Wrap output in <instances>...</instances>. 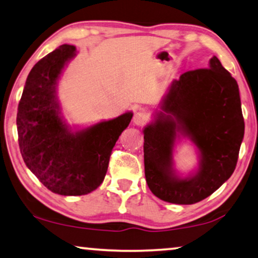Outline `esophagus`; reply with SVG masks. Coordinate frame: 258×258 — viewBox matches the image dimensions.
<instances>
[{
	"mask_svg": "<svg viewBox=\"0 0 258 258\" xmlns=\"http://www.w3.org/2000/svg\"><path fill=\"white\" fill-rule=\"evenodd\" d=\"M147 119H148L147 112H146L144 109H140V110H138L136 113H134L133 121H134V124H137V125H142L147 121Z\"/></svg>",
	"mask_w": 258,
	"mask_h": 258,
	"instance_id": "esophagus-1",
	"label": "esophagus"
}]
</instances>
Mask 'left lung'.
<instances>
[{
  "label": "left lung",
  "mask_w": 258,
  "mask_h": 258,
  "mask_svg": "<svg viewBox=\"0 0 258 258\" xmlns=\"http://www.w3.org/2000/svg\"><path fill=\"white\" fill-rule=\"evenodd\" d=\"M155 120L144 130L145 176L161 201L190 205L218 190L234 172L244 136L239 86L217 56L209 68L172 81ZM186 136L198 146V171L182 179L174 172V141Z\"/></svg>",
  "instance_id": "8db88e82"
}]
</instances>
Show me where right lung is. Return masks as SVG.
Instances as JSON below:
<instances>
[{
  "mask_svg": "<svg viewBox=\"0 0 258 258\" xmlns=\"http://www.w3.org/2000/svg\"><path fill=\"white\" fill-rule=\"evenodd\" d=\"M75 55V46L66 44L38 61L26 79L17 112L18 144L26 167L61 196L87 195L101 185L112 148L133 117L126 112L80 131L66 124L56 86Z\"/></svg>",
  "mask_w": 258,
  "mask_h": 258,
  "instance_id": "obj_1",
  "label": "right lung"
}]
</instances>
